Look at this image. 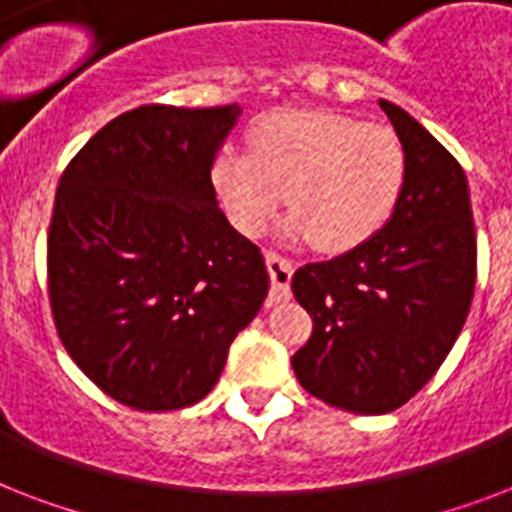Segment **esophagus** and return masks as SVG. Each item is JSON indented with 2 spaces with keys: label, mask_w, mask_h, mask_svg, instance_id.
Here are the masks:
<instances>
[{
  "label": "esophagus",
  "mask_w": 512,
  "mask_h": 512,
  "mask_svg": "<svg viewBox=\"0 0 512 512\" xmlns=\"http://www.w3.org/2000/svg\"><path fill=\"white\" fill-rule=\"evenodd\" d=\"M265 263H268V273H271V303H284L292 297V276H295V265L287 257L276 255V252H268L265 255Z\"/></svg>",
  "instance_id": "1"
}]
</instances>
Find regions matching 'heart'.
Here are the masks:
<instances>
[{"label": "heart", "mask_w": 512, "mask_h": 512, "mask_svg": "<svg viewBox=\"0 0 512 512\" xmlns=\"http://www.w3.org/2000/svg\"><path fill=\"white\" fill-rule=\"evenodd\" d=\"M209 180L241 233L260 236L287 191V236L348 252L396 215L406 188V148L390 127L358 116L281 108L249 130V154L220 148Z\"/></svg>", "instance_id": "obj_1"}]
</instances>
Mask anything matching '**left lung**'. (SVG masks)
I'll list each match as a JSON object with an SVG mask.
<instances>
[{
	"instance_id": "obj_1",
	"label": "left lung",
	"mask_w": 512,
	"mask_h": 512,
	"mask_svg": "<svg viewBox=\"0 0 512 512\" xmlns=\"http://www.w3.org/2000/svg\"><path fill=\"white\" fill-rule=\"evenodd\" d=\"M380 108L406 148L396 215L366 244L292 279L313 316L292 369L311 396L353 414L393 412L438 372L476 287L468 177L404 108L390 100Z\"/></svg>"
}]
</instances>
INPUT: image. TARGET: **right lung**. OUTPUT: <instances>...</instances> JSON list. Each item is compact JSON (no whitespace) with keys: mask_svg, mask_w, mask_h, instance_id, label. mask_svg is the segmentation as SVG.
<instances>
[{"mask_svg":"<svg viewBox=\"0 0 512 512\" xmlns=\"http://www.w3.org/2000/svg\"><path fill=\"white\" fill-rule=\"evenodd\" d=\"M239 116L236 103L140 106L60 177L47 241L55 327L76 366L140 412L207 396L271 287L209 180Z\"/></svg>","mask_w":512,"mask_h":512,"instance_id":"right-lung-1","label":"right lung"}]
</instances>
